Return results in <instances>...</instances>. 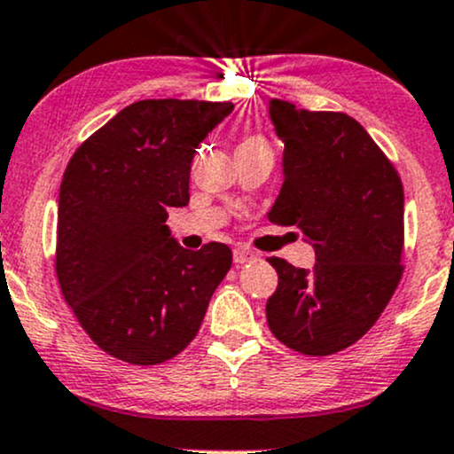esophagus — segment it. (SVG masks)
I'll use <instances>...</instances> for the list:
<instances>
[{"label":"esophagus","mask_w":454,"mask_h":454,"mask_svg":"<svg viewBox=\"0 0 454 454\" xmlns=\"http://www.w3.org/2000/svg\"><path fill=\"white\" fill-rule=\"evenodd\" d=\"M254 259V253L253 250L244 248V247H238L233 250V261H236V265H242V263H248V261Z\"/></svg>","instance_id":"1"}]
</instances>
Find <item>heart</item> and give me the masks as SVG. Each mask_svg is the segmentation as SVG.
Returning a JSON list of instances; mask_svg holds the SVG:
<instances>
[{"label":"heart","instance_id":"heart-1","mask_svg":"<svg viewBox=\"0 0 454 454\" xmlns=\"http://www.w3.org/2000/svg\"><path fill=\"white\" fill-rule=\"evenodd\" d=\"M254 142H261L259 137H247V140H244L242 144H254Z\"/></svg>","mask_w":454,"mask_h":454}]
</instances>
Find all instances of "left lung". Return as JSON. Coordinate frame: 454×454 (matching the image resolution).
<instances>
[{
  "label": "left lung",
  "instance_id": "left-lung-1",
  "mask_svg": "<svg viewBox=\"0 0 454 454\" xmlns=\"http://www.w3.org/2000/svg\"><path fill=\"white\" fill-rule=\"evenodd\" d=\"M270 119L285 142V183L268 218L300 229L317 263L268 259L278 271L268 325L297 353L333 355L374 327L402 280L403 186L353 116L271 99Z\"/></svg>",
  "mask_w": 454,
  "mask_h": 454
}]
</instances>
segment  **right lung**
I'll return each mask as SVG.
<instances>
[{"label":"right lung","instance_id":"1","mask_svg":"<svg viewBox=\"0 0 454 454\" xmlns=\"http://www.w3.org/2000/svg\"><path fill=\"white\" fill-rule=\"evenodd\" d=\"M231 101L142 99L69 159L59 191L55 270L63 297L104 353L157 365L189 346L231 248L184 250L169 207L189 204L195 148Z\"/></svg>","mask_w":454,"mask_h":454}]
</instances>
